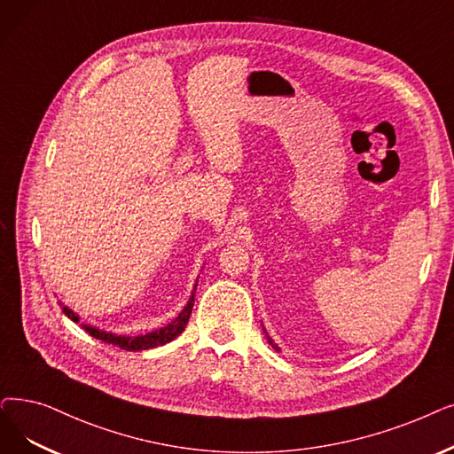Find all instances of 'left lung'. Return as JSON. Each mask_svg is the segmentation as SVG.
<instances>
[{
  "mask_svg": "<svg viewBox=\"0 0 454 454\" xmlns=\"http://www.w3.org/2000/svg\"><path fill=\"white\" fill-rule=\"evenodd\" d=\"M267 340H269V343H270V347H272L274 350H280V348H278V345H276V343H274V341H272L269 336H267Z\"/></svg>",
  "mask_w": 454,
  "mask_h": 454,
  "instance_id": "1",
  "label": "left lung"
}]
</instances>
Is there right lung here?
I'll use <instances>...</instances> for the list:
<instances>
[{
	"instance_id": "obj_1",
	"label": "right lung",
	"mask_w": 454,
	"mask_h": 454,
	"mask_svg": "<svg viewBox=\"0 0 454 454\" xmlns=\"http://www.w3.org/2000/svg\"><path fill=\"white\" fill-rule=\"evenodd\" d=\"M196 289V286H194ZM63 306V304H61ZM192 306H194V291L191 294L189 302L185 304V308L182 309V313L176 317L172 323H168L167 326L163 328H157L153 332H148V333H141V336H116V333L113 332H106V330H100L96 326H90V325H82L92 338L96 340H102L106 343H111V345H116L121 347L124 350H146V348H153V347H160V345H165L168 341H172L174 338H178L180 333L185 330L187 323H189V317H191V311H192ZM63 311L68 319H72L74 323H80V315H75L70 308L63 306Z\"/></svg>"
}]
</instances>
